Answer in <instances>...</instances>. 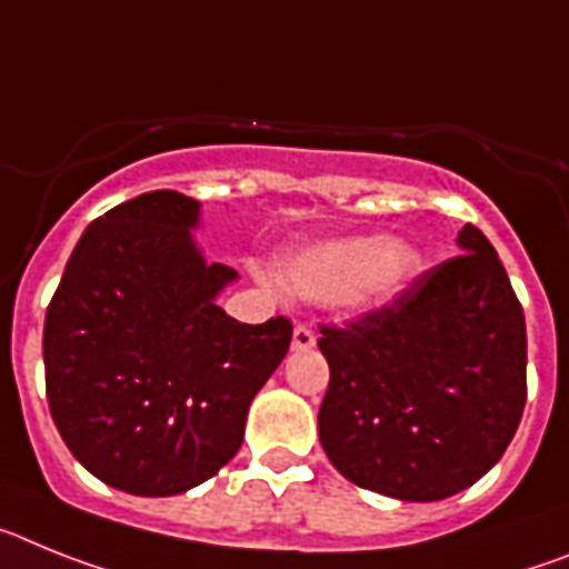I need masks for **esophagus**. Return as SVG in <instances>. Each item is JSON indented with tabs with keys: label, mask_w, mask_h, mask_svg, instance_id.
<instances>
[{
	"label": "esophagus",
	"mask_w": 569,
	"mask_h": 569,
	"mask_svg": "<svg viewBox=\"0 0 569 569\" xmlns=\"http://www.w3.org/2000/svg\"><path fill=\"white\" fill-rule=\"evenodd\" d=\"M315 340H318V335H315L309 326L300 323L295 326V332H291V349H295V352H306V349H312Z\"/></svg>",
	"instance_id": "34e87169"
}]
</instances>
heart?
<instances>
[{"instance_id": "b5f03b06", "label": "heart", "mask_w": 569, "mask_h": 569, "mask_svg": "<svg viewBox=\"0 0 569 569\" xmlns=\"http://www.w3.org/2000/svg\"><path fill=\"white\" fill-rule=\"evenodd\" d=\"M415 271L418 251L412 246L375 234L332 237L286 251L278 260V278L291 295L306 300L338 295L358 309L392 300Z\"/></svg>"}]
</instances>
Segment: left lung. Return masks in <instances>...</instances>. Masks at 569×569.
Returning a JSON list of instances; mask_svg holds the SVG:
<instances>
[{"instance_id": "8db88e82", "label": "left lung", "mask_w": 569, "mask_h": 569, "mask_svg": "<svg viewBox=\"0 0 569 569\" xmlns=\"http://www.w3.org/2000/svg\"><path fill=\"white\" fill-rule=\"evenodd\" d=\"M461 254L392 303L320 323L329 389L318 435L340 476L401 501H441L490 472L527 403L523 309L472 223Z\"/></svg>"}]
</instances>
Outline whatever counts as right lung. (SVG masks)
I'll list each match as a JSON object with an SVG mask.
<instances>
[{
  "label": "right lung",
  "mask_w": 569,
  "mask_h": 569,
  "mask_svg": "<svg viewBox=\"0 0 569 569\" xmlns=\"http://www.w3.org/2000/svg\"><path fill=\"white\" fill-rule=\"evenodd\" d=\"M200 202L148 191L79 237L42 332L51 418L82 467L131 496L209 481L243 443L249 403L291 323H240L217 306L237 278L191 240Z\"/></svg>",
  "instance_id": "right-lung-1"
}]
</instances>
